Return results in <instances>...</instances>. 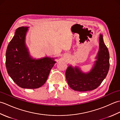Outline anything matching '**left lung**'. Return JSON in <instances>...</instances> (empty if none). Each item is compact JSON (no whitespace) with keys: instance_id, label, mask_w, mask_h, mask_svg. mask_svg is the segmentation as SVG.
<instances>
[{"instance_id":"left-lung-1","label":"left lung","mask_w":120,"mask_h":120,"mask_svg":"<svg viewBox=\"0 0 120 120\" xmlns=\"http://www.w3.org/2000/svg\"><path fill=\"white\" fill-rule=\"evenodd\" d=\"M99 50L93 67L87 73H83L80 68L71 65L65 72L68 86L73 90L79 92L91 91L101 85L107 75L109 69V53L104 42L103 35L99 38Z\"/></svg>"}]
</instances>
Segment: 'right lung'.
Instances as JSON below:
<instances>
[{
  "mask_svg": "<svg viewBox=\"0 0 120 120\" xmlns=\"http://www.w3.org/2000/svg\"><path fill=\"white\" fill-rule=\"evenodd\" d=\"M28 27H21L16 30L9 43L6 54L8 73L20 87L37 89L46 81L52 68L56 62L55 58L46 57L34 59L30 56L25 44Z\"/></svg>",
  "mask_w": 120,
  "mask_h": 120,
  "instance_id": "right-lung-1",
  "label": "right lung"
}]
</instances>
